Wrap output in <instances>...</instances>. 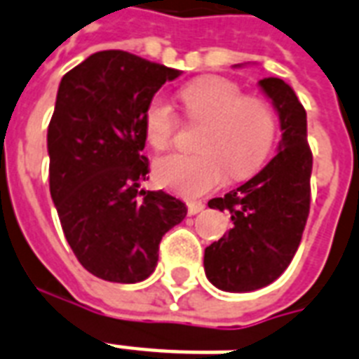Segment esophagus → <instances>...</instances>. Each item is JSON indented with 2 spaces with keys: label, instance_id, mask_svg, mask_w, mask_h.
<instances>
[{
  "label": "esophagus",
  "instance_id": "obj_1",
  "mask_svg": "<svg viewBox=\"0 0 359 359\" xmlns=\"http://www.w3.org/2000/svg\"><path fill=\"white\" fill-rule=\"evenodd\" d=\"M205 208V205H203L201 201H190L188 203V214L190 216H194V214H199Z\"/></svg>",
  "mask_w": 359,
  "mask_h": 359
}]
</instances>
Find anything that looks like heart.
<instances>
[{"label": "heart", "instance_id": "1", "mask_svg": "<svg viewBox=\"0 0 359 359\" xmlns=\"http://www.w3.org/2000/svg\"><path fill=\"white\" fill-rule=\"evenodd\" d=\"M190 121L203 124L196 154H165L154 162V179L182 197H199L222 184L229 169L233 179H245L266 162L278 135V117L259 97H245L236 83L207 76L180 91ZM179 117L162 97L145 109V137L154 149L173 141Z\"/></svg>", "mask_w": 359, "mask_h": 359}]
</instances>
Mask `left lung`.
I'll return each instance as SVG.
<instances>
[{
  "mask_svg": "<svg viewBox=\"0 0 359 359\" xmlns=\"http://www.w3.org/2000/svg\"><path fill=\"white\" fill-rule=\"evenodd\" d=\"M240 67V65H236ZM279 115L278 152L259 173L210 208L231 214V229L205 250L208 281L227 292L266 287L292 261L309 216L313 154L307 145V117L292 87L279 78L259 81Z\"/></svg>",
  "mask_w": 359,
  "mask_h": 359,
  "instance_id": "1",
  "label": "left lung"
}]
</instances>
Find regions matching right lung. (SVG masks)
Returning <instances> with one entry per match:
<instances>
[{
  "label": "right lung",
  "instance_id": "obj_1",
  "mask_svg": "<svg viewBox=\"0 0 359 359\" xmlns=\"http://www.w3.org/2000/svg\"><path fill=\"white\" fill-rule=\"evenodd\" d=\"M180 70L121 50L97 52L59 83L48 126L50 194L65 238L87 272L137 283L154 272L158 245L188 208L140 190L149 173L143 117Z\"/></svg>",
  "mask_w": 359,
  "mask_h": 359
}]
</instances>
